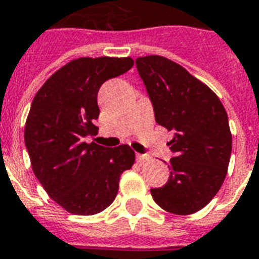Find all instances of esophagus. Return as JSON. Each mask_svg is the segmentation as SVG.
<instances>
[{"instance_id":"esophagus-1","label":"esophagus","mask_w":259,"mask_h":259,"mask_svg":"<svg viewBox=\"0 0 259 259\" xmlns=\"http://www.w3.org/2000/svg\"><path fill=\"white\" fill-rule=\"evenodd\" d=\"M150 155H147V154H136V159H138V162L139 163H142V162L144 161H148L150 159Z\"/></svg>"}]
</instances>
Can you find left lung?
<instances>
[{"label":"left lung","mask_w":259,"mask_h":259,"mask_svg":"<svg viewBox=\"0 0 259 259\" xmlns=\"http://www.w3.org/2000/svg\"><path fill=\"white\" fill-rule=\"evenodd\" d=\"M135 65L155 121L174 131L167 143L174 154L169 180L151 196L170 213H194L215 197L227 174L232 147L227 112L208 86L176 62L148 55Z\"/></svg>","instance_id":"obj_1"}]
</instances>
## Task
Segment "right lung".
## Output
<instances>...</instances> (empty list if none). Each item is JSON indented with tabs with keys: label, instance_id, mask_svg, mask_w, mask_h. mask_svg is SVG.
<instances>
[{
	"label": "right lung",
	"instance_id": "1",
	"mask_svg": "<svg viewBox=\"0 0 259 259\" xmlns=\"http://www.w3.org/2000/svg\"><path fill=\"white\" fill-rule=\"evenodd\" d=\"M132 66L131 58H79L48 78L32 101L24 134L32 170L48 196L71 213L94 215L111 205L120 176L135 162L127 144L85 142L97 130L101 85Z\"/></svg>",
	"mask_w": 259,
	"mask_h": 259
}]
</instances>
